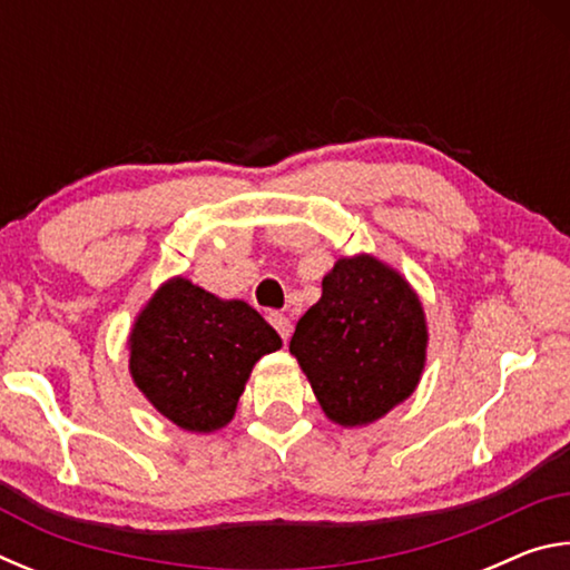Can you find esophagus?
<instances>
[{"label": "esophagus", "mask_w": 570, "mask_h": 570, "mask_svg": "<svg viewBox=\"0 0 570 570\" xmlns=\"http://www.w3.org/2000/svg\"><path fill=\"white\" fill-rule=\"evenodd\" d=\"M268 322H272V326L274 330L282 334V340L286 342L288 336H292V320H288L286 314H278V312H274V314H268Z\"/></svg>", "instance_id": "obj_1"}]
</instances>
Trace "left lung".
<instances>
[{"label":"left lung","mask_w":570,"mask_h":570,"mask_svg":"<svg viewBox=\"0 0 570 570\" xmlns=\"http://www.w3.org/2000/svg\"><path fill=\"white\" fill-rule=\"evenodd\" d=\"M428 342L424 308L407 278L377 256L356 254L336 258L288 352L326 417L364 428L417 390Z\"/></svg>","instance_id":"8db88e82"}]
</instances>
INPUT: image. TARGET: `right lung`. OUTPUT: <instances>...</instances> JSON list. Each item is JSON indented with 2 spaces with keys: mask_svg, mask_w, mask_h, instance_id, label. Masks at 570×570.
<instances>
[{
  "mask_svg": "<svg viewBox=\"0 0 570 570\" xmlns=\"http://www.w3.org/2000/svg\"><path fill=\"white\" fill-rule=\"evenodd\" d=\"M282 336L254 306L173 276L135 316L128 370L163 417L208 435L234 420L254 364Z\"/></svg>",
  "mask_w": 570,
  "mask_h": 570,
  "instance_id": "1",
  "label": "right lung"
}]
</instances>
